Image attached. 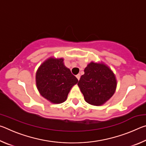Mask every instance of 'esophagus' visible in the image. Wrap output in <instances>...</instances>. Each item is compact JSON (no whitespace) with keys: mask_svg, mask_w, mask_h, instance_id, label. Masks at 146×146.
Masks as SVG:
<instances>
[{"mask_svg":"<svg viewBox=\"0 0 146 146\" xmlns=\"http://www.w3.org/2000/svg\"><path fill=\"white\" fill-rule=\"evenodd\" d=\"M76 77L77 78V79L79 80V79H80V74H78V75H76Z\"/></svg>","mask_w":146,"mask_h":146,"instance_id":"34e87169","label":"esophagus"}]
</instances>
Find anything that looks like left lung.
<instances>
[{
	"instance_id": "1",
	"label": "left lung",
	"mask_w": 146,
	"mask_h": 146,
	"mask_svg": "<svg viewBox=\"0 0 146 146\" xmlns=\"http://www.w3.org/2000/svg\"><path fill=\"white\" fill-rule=\"evenodd\" d=\"M78 86L86 102L101 106L112 97L117 88V80L113 71L102 63L91 62L84 69Z\"/></svg>"
}]
</instances>
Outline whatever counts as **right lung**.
Returning <instances> with one entry per match:
<instances>
[{
  "instance_id": "add662e5",
  "label": "right lung",
  "mask_w": 146,
  "mask_h": 146,
  "mask_svg": "<svg viewBox=\"0 0 146 146\" xmlns=\"http://www.w3.org/2000/svg\"><path fill=\"white\" fill-rule=\"evenodd\" d=\"M63 61V58L47 59L36 73V84L39 93L53 104L64 102L71 88L78 82V79L64 66Z\"/></svg>"
}]
</instances>
